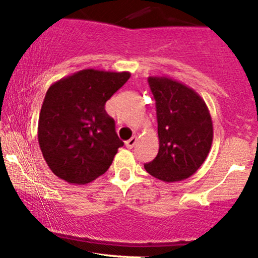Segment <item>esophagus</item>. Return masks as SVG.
<instances>
[{"instance_id": "obj_1", "label": "esophagus", "mask_w": 258, "mask_h": 258, "mask_svg": "<svg viewBox=\"0 0 258 258\" xmlns=\"http://www.w3.org/2000/svg\"><path fill=\"white\" fill-rule=\"evenodd\" d=\"M137 143H138V138L133 137L132 139H129L128 141H125V146L128 147V149H133V147L137 145Z\"/></svg>"}]
</instances>
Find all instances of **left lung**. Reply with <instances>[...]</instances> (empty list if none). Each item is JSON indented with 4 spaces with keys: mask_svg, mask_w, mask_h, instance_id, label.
I'll return each instance as SVG.
<instances>
[{
    "mask_svg": "<svg viewBox=\"0 0 258 258\" xmlns=\"http://www.w3.org/2000/svg\"><path fill=\"white\" fill-rule=\"evenodd\" d=\"M156 101L160 149L145 164L149 174L166 183L191 176L202 166L213 140L206 102L191 88L168 77H149Z\"/></svg>",
    "mask_w": 258,
    "mask_h": 258,
    "instance_id": "1",
    "label": "left lung"
}]
</instances>
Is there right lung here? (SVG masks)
<instances>
[{"label":"right lung","instance_id":"right-lung-1","mask_svg":"<svg viewBox=\"0 0 258 258\" xmlns=\"http://www.w3.org/2000/svg\"><path fill=\"white\" fill-rule=\"evenodd\" d=\"M129 78V72L83 69L48 88L37 139L46 163L58 178L88 184L111 166L124 143L105 105Z\"/></svg>","mask_w":258,"mask_h":258}]
</instances>
